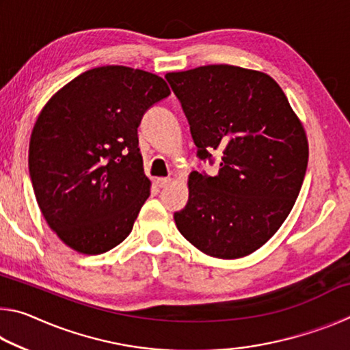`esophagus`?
<instances>
[{
	"label": "esophagus",
	"instance_id": "esophagus-1",
	"mask_svg": "<svg viewBox=\"0 0 350 350\" xmlns=\"http://www.w3.org/2000/svg\"><path fill=\"white\" fill-rule=\"evenodd\" d=\"M170 182H171L170 177H157V179L154 180V183H156V185H157L159 188H163V187H167Z\"/></svg>",
	"mask_w": 350,
	"mask_h": 350
}]
</instances>
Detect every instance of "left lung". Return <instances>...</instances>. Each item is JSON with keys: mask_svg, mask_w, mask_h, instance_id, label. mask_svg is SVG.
Segmentation results:
<instances>
[{"mask_svg": "<svg viewBox=\"0 0 350 350\" xmlns=\"http://www.w3.org/2000/svg\"><path fill=\"white\" fill-rule=\"evenodd\" d=\"M189 123L200 161L219 173L189 174L185 208L174 213L183 238L200 252L236 259L262 247L293 208L309 145L299 118L270 75L208 64L165 75Z\"/></svg>", "mask_w": 350, "mask_h": 350, "instance_id": "1", "label": "left lung"}]
</instances>
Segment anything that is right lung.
Returning a JSON list of instances; mask_svg holds the SVG:
<instances>
[{
    "instance_id": "add662e5",
    "label": "right lung",
    "mask_w": 350,
    "mask_h": 350,
    "mask_svg": "<svg viewBox=\"0 0 350 350\" xmlns=\"http://www.w3.org/2000/svg\"><path fill=\"white\" fill-rule=\"evenodd\" d=\"M168 96L159 75L102 66L75 77L40 112L29 144L35 198L75 252L105 253L131 233L151 187L137 128Z\"/></svg>"
}]
</instances>
